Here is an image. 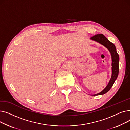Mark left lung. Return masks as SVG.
I'll list each match as a JSON object with an SVG mask.
<instances>
[{"label":"left lung","mask_w":130,"mask_h":130,"mask_svg":"<svg viewBox=\"0 0 130 130\" xmlns=\"http://www.w3.org/2000/svg\"><path fill=\"white\" fill-rule=\"evenodd\" d=\"M91 39L95 41H96V42H99L101 44L103 45V46L106 47L109 50V51L110 52L111 56H112V76H111V79L110 82H109L108 85L106 86V87L103 91L101 92L100 93L93 95V96H96V95L104 94L106 93H107L108 91H110L111 88L114 84L115 80L117 79L118 76L119 71V56L117 52L116 47L114 45V44L110 42V41H109L103 35V34H96V35L91 37Z\"/></svg>","instance_id":"obj_1"}]
</instances>
